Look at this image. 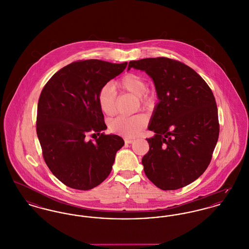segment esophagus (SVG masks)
<instances>
[{
    "label": "esophagus",
    "instance_id": "1",
    "mask_svg": "<svg viewBox=\"0 0 249 249\" xmlns=\"http://www.w3.org/2000/svg\"><path fill=\"white\" fill-rule=\"evenodd\" d=\"M124 141H125V143H127V144H132V143H133V142L135 141V139H133V138H127V137H125V138H124Z\"/></svg>",
    "mask_w": 249,
    "mask_h": 249
}]
</instances>
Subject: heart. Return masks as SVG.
I'll list each match as a JSON object with an SVG mask.
<instances>
[{
  "mask_svg": "<svg viewBox=\"0 0 249 249\" xmlns=\"http://www.w3.org/2000/svg\"><path fill=\"white\" fill-rule=\"evenodd\" d=\"M115 90L135 96L141 106L146 109L151 108L154 104V96L146 91L145 80L138 74H126L113 85V88L105 86L98 94L100 109L107 117H113L117 112ZM146 123L147 117L145 114H137L132 117H118L110 121L109 130L123 136L132 137L141 132Z\"/></svg>",
  "mask_w": 249,
  "mask_h": 249,
  "instance_id": "heart-1",
  "label": "heart"
}]
</instances>
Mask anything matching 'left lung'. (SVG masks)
<instances>
[{
    "mask_svg": "<svg viewBox=\"0 0 249 249\" xmlns=\"http://www.w3.org/2000/svg\"><path fill=\"white\" fill-rule=\"evenodd\" d=\"M154 83L159 103L150 118L149 150L142 159L147 178L161 190L195 181L210 164L219 136L214 96L190 67L166 57L131 61Z\"/></svg>",
    "mask_w": 249,
    "mask_h": 249,
    "instance_id": "obj_1",
    "label": "left lung"
}]
</instances>
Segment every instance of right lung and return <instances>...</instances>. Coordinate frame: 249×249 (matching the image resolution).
<instances>
[{
	"instance_id": "right-lung-1",
	"label": "right lung",
	"mask_w": 249,
	"mask_h": 249,
	"mask_svg": "<svg viewBox=\"0 0 249 249\" xmlns=\"http://www.w3.org/2000/svg\"><path fill=\"white\" fill-rule=\"evenodd\" d=\"M127 62L97 59L73 62L54 74L41 91L36 133L45 162L61 182L90 190L109 176L124 140L107 129L98 103L100 90L121 73ZM95 136L89 141L88 135Z\"/></svg>"
}]
</instances>
